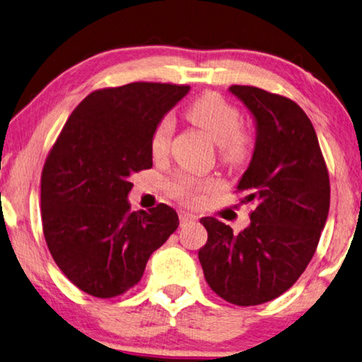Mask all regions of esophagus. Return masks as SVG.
Listing matches in <instances>:
<instances>
[{"instance_id": "1", "label": "esophagus", "mask_w": 362, "mask_h": 362, "mask_svg": "<svg viewBox=\"0 0 362 362\" xmlns=\"http://www.w3.org/2000/svg\"><path fill=\"white\" fill-rule=\"evenodd\" d=\"M195 220H197V216L192 215V213L185 211V210L180 211V223H181V226H186V224L194 223Z\"/></svg>"}]
</instances>
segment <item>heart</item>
<instances>
[{
  "mask_svg": "<svg viewBox=\"0 0 362 362\" xmlns=\"http://www.w3.org/2000/svg\"><path fill=\"white\" fill-rule=\"evenodd\" d=\"M186 117L210 134L218 144V157L228 168H240L253 153V136L240 127V110L218 93H205L192 100L186 109ZM173 120L165 115L156 123L151 134V152L156 157L167 153ZM215 187V181L200 180L191 175H177L170 182V191L176 199L187 204H197L205 192Z\"/></svg>",
  "mask_w": 362,
  "mask_h": 362,
  "instance_id": "heart-1",
  "label": "heart"
}]
</instances>
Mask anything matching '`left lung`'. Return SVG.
Returning <instances> with one entry per match:
<instances>
[{
  "label": "left lung",
  "mask_w": 362,
  "mask_h": 362,
  "mask_svg": "<svg viewBox=\"0 0 362 362\" xmlns=\"http://www.w3.org/2000/svg\"><path fill=\"white\" fill-rule=\"evenodd\" d=\"M257 122L252 162L237 185L252 204L250 226L234 234L205 216L209 240L199 250L205 281L237 306L262 305L298 281L315 255L330 205V181L315 127L292 99L233 85Z\"/></svg>",
  "instance_id": "8db88e82"
}]
</instances>
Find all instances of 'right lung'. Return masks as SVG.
Wrapping results in <instances>:
<instances>
[{"mask_svg":"<svg viewBox=\"0 0 362 362\" xmlns=\"http://www.w3.org/2000/svg\"><path fill=\"white\" fill-rule=\"evenodd\" d=\"M189 86L136 81L96 90L76 105L41 173V221L67 279L98 298L134 287L147 259L175 233L176 211H132L129 176L152 167L156 123Z\"/></svg>","mask_w":362,"mask_h":362,"instance_id":"add662e5","label":"right lung"}]
</instances>
